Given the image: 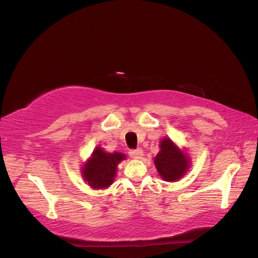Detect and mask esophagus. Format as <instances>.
Instances as JSON below:
<instances>
[{
  "mask_svg": "<svg viewBox=\"0 0 258 258\" xmlns=\"http://www.w3.org/2000/svg\"><path fill=\"white\" fill-rule=\"evenodd\" d=\"M129 156H130L133 159H140L141 157L144 156V151H143V149L131 150V151L129 152Z\"/></svg>",
  "mask_w": 258,
  "mask_h": 258,
  "instance_id": "1",
  "label": "esophagus"
}]
</instances>
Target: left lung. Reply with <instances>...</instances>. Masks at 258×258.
Instances as JSON below:
<instances>
[{"instance_id": "obj_1", "label": "left lung", "mask_w": 258, "mask_h": 258, "mask_svg": "<svg viewBox=\"0 0 258 258\" xmlns=\"http://www.w3.org/2000/svg\"><path fill=\"white\" fill-rule=\"evenodd\" d=\"M154 164L165 181L175 182L186 175L191 166L190 157L173 141L165 137L159 143V152L154 157Z\"/></svg>"}]
</instances>
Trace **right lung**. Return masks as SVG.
Wrapping results in <instances>:
<instances>
[{
    "instance_id": "add662e5",
    "label": "right lung",
    "mask_w": 258,
    "mask_h": 258,
    "mask_svg": "<svg viewBox=\"0 0 258 258\" xmlns=\"http://www.w3.org/2000/svg\"><path fill=\"white\" fill-rule=\"evenodd\" d=\"M127 157L118 151L108 152L97 146L91 156L81 166V176L92 189H106L111 186L117 176L118 165Z\"/></svg>"
}]
</instances>
